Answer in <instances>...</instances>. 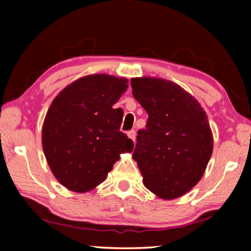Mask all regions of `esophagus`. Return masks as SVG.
<instances>
[{
    "label": "esophagus",
    "mask_w": 251,
    "mask_h": 251,
    "mask_svg": "<svg viewBox=\"0 0 251 251\" xmlns=\"http://www.w3.org/2000/svg\"><path fill=\"white\" fill-rule=\"evenodd\" d=\"M127 136L131 139L135 143V139H136V131L135 130H129L128 133H127Z\"/></svg>",
    "instance_id": "1"
}]
</instances>
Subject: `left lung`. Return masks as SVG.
Wrapping results in <instances>:
<instances>
[{"mask_svg": "<svg viewBox=\"0 0 251 251\" xmlns=\"http://www.w3.org/2000/svg\"><path fill=\"white\" fill-rule=\"evenodd\" d=\"M135 100L148 114L133 159L147 189L161 199L188 193L201 179L214 139L207 114L193 95L171 80L130 79Z\"/></svg>", "mask_w": 251, "mask_h": 251, "instance_id": "obj_1", "label": "left lung"}]
</instances>
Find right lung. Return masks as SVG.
Returning a JSON list of instances; mask_svg holds the SVG:
<instances>
[{
  "mask_svg": "<svg viewBox=\"0 0 251 251\" xmlns=\"http://www.w3.org/2000/svg\"><path fill=\"white\" fill-rule=\"evenodd\" d=\"M128 79L107 74L83 76L53 100L42 128V146L55 178L75 193L101 184L134 143L120 130L122 108H114Z\"/></svg>",
  "mask_w": 251,
  "mask_h": 251,
  "instance_id": "add662e5",
  "label": "right lung"
}]
</instances>
